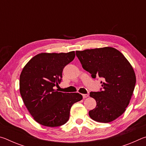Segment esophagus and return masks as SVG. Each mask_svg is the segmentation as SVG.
Returning <instances> with one entry per match:
<instances>
[{
    "label": "esophagus",
    "instance_id": "esophagus-1",
    "mask_svg": "<svg viewBox=\"0 0 146 146\" xmlns=\"http://www.w3.org/2000/svg\"><path fill=\"white\" fill-rule=\"evenodd\" d=\"M88 94H83V95H82V97H83V98H87L88 97Z\"/></svg>",
    "mask_w": 146,
    "mask_h": 146
}]
</instances>
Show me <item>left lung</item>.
<instances>
[{
    "label": "left lung",
    "instance_id": "1",
    "mask_svg": "<svg viewBox=\"0 0 146 146\" xmlns=\"http://www.w3.org/2000/svg\"><path fill=\"white\" fill-rule=\"evenodd\" d=\"M76 55L91 77L102 78V88L90 92L97 106L89 111L90 117L104 123L119 117L129 105L136 84L131 65L119 51L111 47L76 51Z\"/></svg>",
    "mask_w": 146,
    "mask_h": 146
}]
</instances>
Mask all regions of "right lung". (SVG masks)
I'll use <instances>...</instances> for the list:
<instances>
[{
    "label": "right lung",
    "instance_id": "right-lung-1",
    "mask_svg": "<svg viewBox=\"0 0 146 146\" xmlns=\"http://www.w3.org/2000/svg\"><path fill=\"white\" fill-rule=\"evenodd\" d=\"M75 51L40 53L29 60L20 76V93L34 120L44 126L58 127L68 122L73 104L82 99L78 93L58 92L64 67L75 58Z\"/></svg>",
    "mask_w": 146,
    "mask_h": 146
}]
</instances>
